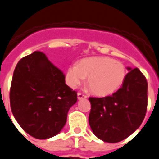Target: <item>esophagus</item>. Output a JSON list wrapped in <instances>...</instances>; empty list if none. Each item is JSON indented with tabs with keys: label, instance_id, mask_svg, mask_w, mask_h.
<instances>
[{
	"label": "esophagus",
	"instance_id": "34e87169",
	"mask_svg": "<svg viewBox=\"0 0 159 159\" xmlns=\"http://www.w3.org/2000/svg\"><path fill=\"white\" fill-rule=\"evenodd\" d=\"M77 97H78V99H86V98H87V95H84V94L80 93V92H78V94H77Z\"/></svg>",
	"mask_w": 159,
	"mask_h": 159
}]
</instances>
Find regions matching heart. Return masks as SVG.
Here are the masks:
<instances>
[{
  "label": "heart",
  "mask_w": 159,
  "mask_h": 159,
  "mask_svg": "<svg viewBox=\"0 0 159 159\" xmlns=\"http://www.w3.org/2000/svg\"><path fill=\"white\" fill-rule=\"evenodd\" d=\"M126 75L122 63L109 57H92L82 60L77 65L67 68L66 80L71 88H76L88 77V86L94 95L105 96L121 86Z\"/></svg>",
  "instance_id": "b5f03b06"
}]
</instances>
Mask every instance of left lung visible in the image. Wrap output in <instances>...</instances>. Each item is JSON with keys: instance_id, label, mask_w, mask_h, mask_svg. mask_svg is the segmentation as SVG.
I'll use <instances>...</instances> for the list:
<instances>
[{"instance_id": "1", "label": "left lung", "mask_w": 159, "mask_h": 159, "mask_svg": "<svg viewBox=\"0 0 159 159\" xmlns=\"http://www.w3.org/2000/svg\"><path fill=\"white\" fill-rule=\"evenodd\" d=\"M129 70L117 92L90 97L89 124L97 137L115 143L127 139L143 123L147 109V81L139 68Z\"/></svg>"}]
</instances>
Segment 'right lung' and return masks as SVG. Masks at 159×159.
I'll use <instances>...</instances> for the list:
<instances>
[{
  "mask_svg": "<svg viewBox=\"0 0 159 159\" xmlns=\"http://www.w3.org/2000/svg\"><path fill=\"white\" fill-rule=\"evenodd\" d=\"M12 115L26 133L38 139L57 135L65 125L77 92L65 84V75L36 51L16 64L10 92Z\"/></svg>",
  "mask_w": 159,
  "mask_h": 159,
  "instance_id": "obj_1",
  "label": "right lung"
}]
</instances>
